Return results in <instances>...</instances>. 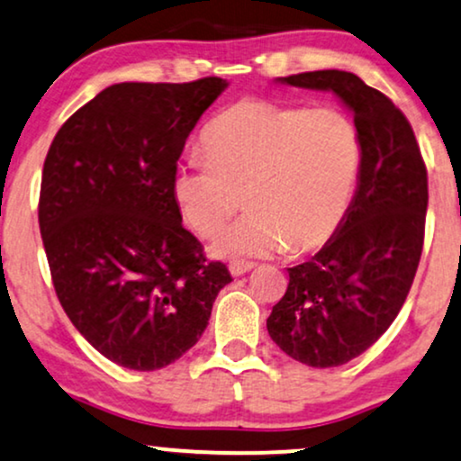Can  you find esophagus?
Returning <instances> with one entry per match:
<instances>
[{"mask_svg":"<svg viewBox=\"0 0 461 461\" xmlns=\"http://www.w3.org/2000/svg\"><path fill=\"white\" fill-rule=\"evenodd\" d=\"M255 266H258L255 261H240V259H238V261H231V264H230V272H231V276H242V274L253 270Z\"/></svg>","mask_w":461,"mask_h":461,"instance_id":"1","label":"esophagus"}]
</instances>
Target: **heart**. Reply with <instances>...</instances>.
I'll return each mask as SVG.
<instances>
[{
	"instance_id": "obj_1",
	"label": "heart",
	"mask_w": 461,
	"mask_h": 461,
	"mask_svg": "<svg viewBox=\"0 0 461 461\" xmlns=\"http://www.w3.org/2000/svg\"><path fill=\"white\" fill-rule=\"evenodd\" d=\"M203 159L180 163L172 197L197 236L221 258L294 255L325 247L345 223L359 185L364 147L353 119L334 106L244 100L202 133ZM245 197L242 198L241 195Z\"/></svg>"
}]
</instances>
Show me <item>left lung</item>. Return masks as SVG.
Listing matches in <instances>:
<instances>
[{
  "label": "left lung",
  "instance_id": "1",
  "mask_svg": "<svg viewBox=\"0 0 461 461\" xmlns=\"http://www.w3.org/2000/svg\"><path fill=\"white\" fill-rule=\"evenodd\" d=\"M278 80L334 91L364 147L345 223L311 261L289 267L287 291L267 317V334L289 357L334 368L375 345L409 295L423 250L428 170L404 113L359 76L317 69Z\"/></svg>",
  "mask_w": 461,
  "mask_h": 461
}]
</instances>
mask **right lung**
Instances as JSON below:
<instances>
[{
  "mask_svg": "<svg viewBox=\"0 0 461 461\" xmlns=\"http://www.w3.org/2000/svg\"><path fill=\"white\" fill-rule=\"evenodd\" d=\"M225 86L219 76L108 86L61 125L44 159L38 221L55 294L123 368L159 370L187 353L231 281L172 197L185 142Z\"/></svg>",
  "mask_w": 461,
  "mask_h": 461,
  "instance_id": "right-lung-1",
  "label": "right lung"
}]
</instances>
